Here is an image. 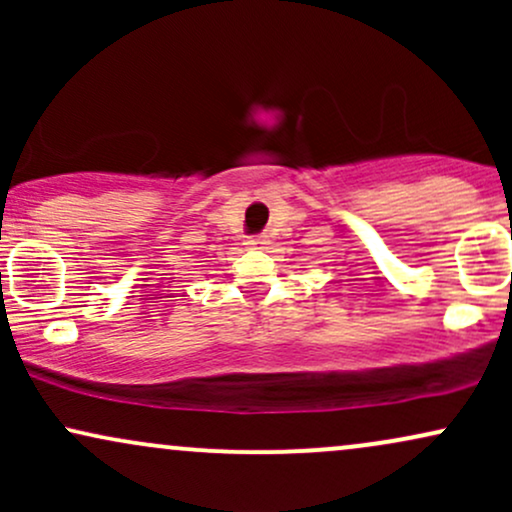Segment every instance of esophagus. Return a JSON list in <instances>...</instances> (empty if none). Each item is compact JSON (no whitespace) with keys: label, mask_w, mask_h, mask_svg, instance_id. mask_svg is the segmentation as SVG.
I'll use <instances>...</instances> for the list:
<instances>
[{"label":"esophagus","mask_w":512,"mask_h":512,"mask_svg":"<svg viewBox=\"0 0 512 512\" xmlns=\"http://www.w3.org/2000/svg\"><path fill=\"white\" fill-rule=\"evenodd\" d=\"M245 245H248L250 250H264L269 245L267 236H250L248 240H245Z\"/></svg>","instance_id":"1"}]
</instances>
